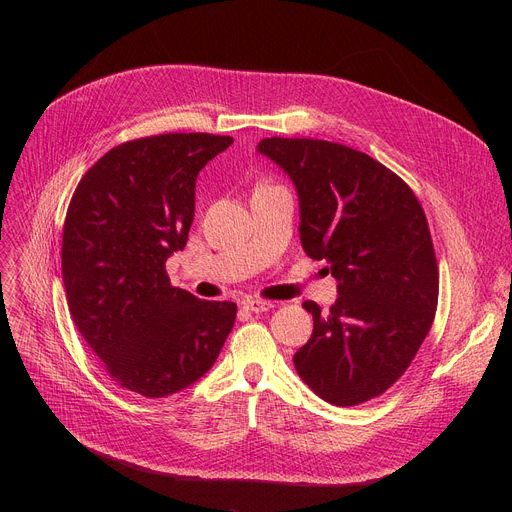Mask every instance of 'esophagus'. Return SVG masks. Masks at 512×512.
<instances>
[{"label":"esophagus","mask_w":512,"mask_h":512,"mask_svg":"<svg viewBox=\"0 0 512 512\" xmlns=\"http://www.w3.org/2000/svg\"><path fill=\"white\" fill-rule=\"evenodd\" d=\"M242 307H245L251 313H263V311H270L274 307V303L263 301V299H247L245 303H242Z\"/></svg>","instance_id":"1"}]
</instances>
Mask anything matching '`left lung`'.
Segmentation results:
<instances>
[{
    "label": "left lung",
    "mask_w": 512,
    "mask_h": 512,
    "mask_svg": "<svg viewBox=\"0 0 512 512\" xmlns=\"http://www.w3.org/2000/svg\"><path fill=\"white\" fill-rule=\"evenodd\" d=\"M288 174L301 242L338 282L330 311L313 301V334L294 355L305 384L336 407L386 392L415 359L438 305V265L411 188L373 157L315 139H263Z\"/></svg>",
    "instance_id": "1"
}]
</instances>
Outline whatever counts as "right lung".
Listing matches in <instances>:
<instances>
[{
  "label": "right lung",
  "instance_id": "obj_1",
  "mask_svg": "<svg viewBox=\"0 0 512 512\" xmlns=\"http://www.w3.org/2000/svg\"><path fill=\"white\" fill-rule=\"evenodd\" d=\"M232 137L174 132L107 151L80 180L62 238L78 332L122 388L166 398L211 369L236 305L170 286L166 261L195 218V182Z\"/></svg>",
  "mask_w": 512,
  "mask_h": 512
}]
</instances>
